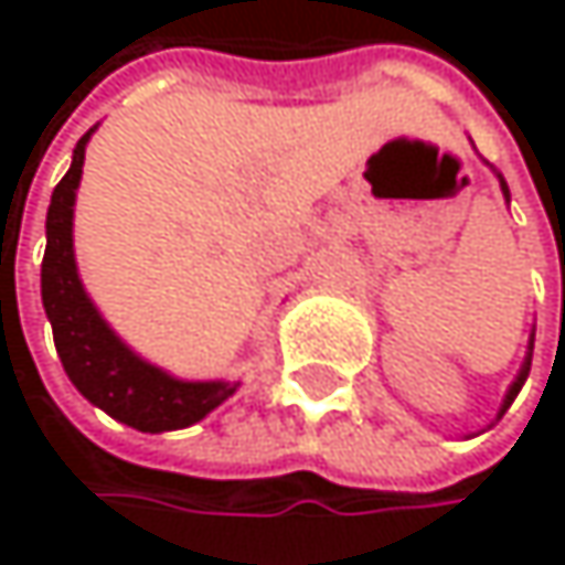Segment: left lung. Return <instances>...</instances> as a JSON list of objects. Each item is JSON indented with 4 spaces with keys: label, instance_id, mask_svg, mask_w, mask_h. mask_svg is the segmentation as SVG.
Returning a JSON list of instances; mask_svg holds the SVG:
<instances>
[{
    "label": "left lung",
    "instance_id": "left-lung-1",
    "mask_svg": "<svg viewBox=\"0 0 565 565\" xmlns=\"http://www.w3.org/2000/svg\"><path fill=\"white\" fill-rule=\"evenodd\" d=\"M504 192H508V185H504ZM526 373H530V356H526V363H523V370H520V376H516V383L510 386V393H508V398H504V408H501V415L508 412L510 402L516 398V393H520V386H523V380H526Z\"/></svg>",
    "mask_w": 565,
    "mask_h": 565
}]
</instances>
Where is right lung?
<instances>
[{"label":"right lung","mask_w":565,"mask_h":565,"mask_svg":"<svg viewBox=\"0 0 565 565\" xmlns=\"http://www.w3.org/2000/svg\"><path fill=\"white\" fill-rule=\"evenodd\" d=\"M84 134L74 147L71 170L52 192L49 205V245L42 258V303L52 320L57 356L67 380L77 393L117 422L137 431H172L205 418L222 405L235 386L228 383H179L163 370L134 356L100 320L77 281L74 248H71V218H74V189L84 167Z\"/></svg>","instance_id":"1"}]
</instances>
